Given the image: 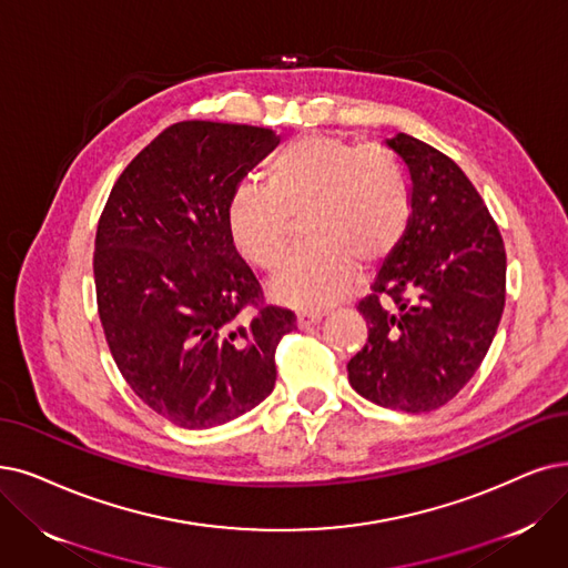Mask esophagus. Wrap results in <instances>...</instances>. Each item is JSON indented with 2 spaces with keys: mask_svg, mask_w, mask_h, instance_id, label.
Instances as JSON below:
<instances>
[{
  "mask_svg": "<svg viewBox=\"0 0 568 568\" xmlns=\"http://www.w3.org/2000/svg\"><path fill=\"white\" fill-rule=\"evenodd\" d=\"M324 320V312H301L298 314V326L301 328H310V326H316Z\"/></svg>",
  "mask_w": 568,
  "mask_h": 568,
  "instance_id": "1",
  "label": "esophagus"
}]
</instances>
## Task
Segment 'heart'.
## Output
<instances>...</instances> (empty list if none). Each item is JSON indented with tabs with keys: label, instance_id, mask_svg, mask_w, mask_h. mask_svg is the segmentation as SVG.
Wrapping results in <instances>:
<instances>
[{
	"label": "heart",
	"instance_id": "1",
	"mask_svg": "<svg viewBox=\"0 0 568 568\" xmlns=\"http://www.w3.org/2000/svg\"><path fill=\"white\" fill-rule=\"evenodd\" d=\"M307 246L272 280V296L301 310L339 301L356 265L387 261L413 219V181L398 158L337 134H305L265 168V186L237 184L225 205L237 252L263 272L288 254L293 221Z\"/></svg>",
	"mask_w": 568,
	"mask_h": 568
}]
</instances>
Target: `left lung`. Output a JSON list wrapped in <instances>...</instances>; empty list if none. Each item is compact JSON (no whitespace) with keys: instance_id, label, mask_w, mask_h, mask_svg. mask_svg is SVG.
<instances>
[{"instance_id":"1","label":"left lung","mask_w":568,"mask_h":568,"mask_svg":"<svg viewBox=\"0 0 568 568\" xmlns=\"http://www.w3.org/2000/svg\"><path fill=\"white\" fill-rule=\"evenodd\" d=\"M413 219L356 310L368 343L347 363L356 394L403 413L455 398L496 335L506 305V246L480 193L438 149L398 132Z\"/></svg>"}]
</instances>
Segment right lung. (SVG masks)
Wrapping results in <instances>:
<instances>
[{
  "label": "right lung",
  "mask_w": 568,
  "mask_h": 568,
  "mask_svg": "<svg viewBox=\"0 0 568 568\" xmlns=\"http://www.w3.org/2000/svg\"><path fill=\"white\" fill-rule=\"evenodd\" d=\"M275 144L270 128L174 123L132 158L98 223L109 352L140 400L181 428L256 407L275 389V352L296 326L291 310L265 305L225 221L233 189Z\"/></svg>",
  "instance_id": "right-lung-1"
}]
</instances>
